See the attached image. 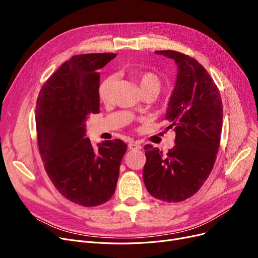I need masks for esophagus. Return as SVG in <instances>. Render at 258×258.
I'll return each mask as SVG.
<instances>
[{
    "mask_svg": "<svg viewBox=\"0 0 258 258\" xmlns=\"http://www.w3.org/2000/svg\"><path fill=\"white\" fill-rule=\"evenodd\" d=\"M128 148L132 151H138V150H141V145L138 144V143H130L128 144Z\"/></svg>",
    "mask_w": 258,
    "mask_h": 258,
    "instance_id": "1",
    "label": "esophagus"
}]
</instances>
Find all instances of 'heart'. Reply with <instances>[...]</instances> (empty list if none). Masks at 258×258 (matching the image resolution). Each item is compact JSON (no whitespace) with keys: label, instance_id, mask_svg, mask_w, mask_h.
<instances>
[{"label":"heart","instance_id":"obj_1","mask_svg":"<svg viewBox=\"0 0 258 258\" xmlns=\"http://www.w3.org/2000/svg\"><path fill=\"white\" fill-rule=\"evenodd\" d=\"M128 75L135 83L139 86L141 93L147 90H153V91H156L158 94L161 90L162 81L160 77L154 72L133 69L128 71ZM113 87H114V77L112 76L104 78L100 83L98 88V97L102 103L108 104L111 102L112 95H113Z\"/></svg>","mask_w":258,"mask_h":258}]
</instances>
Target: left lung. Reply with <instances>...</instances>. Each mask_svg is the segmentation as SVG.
I'll use <instances>...</instances> for the list:
<instances>
[{
  "instance_id": "8db88e82",
  "label": "left lung",
  "mask_w": 258,
  "mask_h": 258,
  "mask_svg": "<svg viewBox=\"0 0 258 258\" xmlns=\"http://www.w3.org/2000/svg\"><path fill=\"white\" fill-rule=\"evenodd\" d=\"M178 66L175 87L164 119L175 132V145L164 155L144 146L143 181L147 191L169 203L182 202L199 191L209 177L223 127V104L218 87L195 58L172 50L156 51Z\"/></svg>"
}]
</instances>
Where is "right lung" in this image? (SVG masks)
I'll use <instances>...</instances> for the list:
<instances>
[{
  "instance_id": "add662e5",
  "label": "right lung",
  "mask_w": 258,
  "mask_h": 258,
  "mask_svg": "<svg viewBox=\"0 0 258 258\" xmlns=\"http://www.w3.org/2000/svg\"><path fill=\"white\" fill-rule=\"evenodd\" d=\"M116 55L72 56L46 81L36 101L37 142L48 177L66 199L85 207L112 198L127 150L119 139L94 150L86 138L87 119L99 113V70Z\"/></svg>"
}]
</instances>
